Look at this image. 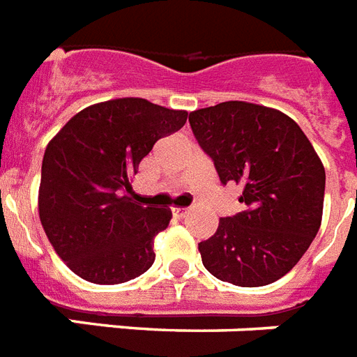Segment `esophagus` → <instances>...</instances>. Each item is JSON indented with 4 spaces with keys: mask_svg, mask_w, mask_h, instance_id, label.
Returning a JSON list of instances; mask_svg holds the SVG:
<instances>
[{
    "mask_svg": "<svg viewBox=\"0 0 357 357\" xmlns=\"http://www.w3.org/2000/svg\"><path fill=\"white\" fill-rule=\"evenodd\" d=\"M171 212H173V215H175L176 219H182V218H186L188 208H173Z\"/></svg>",
    "mask_w": 357,
    "mask_h": 357,
    "instance_id": "esophagus-1",
    "label": "esophagus"
}]
</instances>
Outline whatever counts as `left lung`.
Listing matches in <instances>:
<instances>
[{"label":"left lung","instance_id":"1","mask_svg":"<svg viewBox=\"0 0 357 357\" xmlns=\"http://www.w3.org/2000/svg\"><path fill=\"white\" fill-rule=\"evenodd\" d=\"M193 136L223 186H243L247 210L219 219L199 243L202 265L219 280L259 287L289 273L321 227L323 162L306 134L275 108L219 102L190 114Z\"/></svg>","mask_w":357,"mask_h":357}]
</instances>
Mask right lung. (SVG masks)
Here are the masks:
<instances>
[{
	"label": "right lung",
	"instance_id": "1",
	"mask_svg": "<svg viewBox=\"0 0 357 357\" xmlns=\"http://www.w3.org/2000/svg\"><path fill=\"white\" fill-rule=\"evenodd\" d=\"M188 112L125 98L84 108L45 147L38 192L45 236L75 275L112 286L144 275L169 208L139 206L127 193L142 158L184 127Z\"/></svg>",
	"mask_w": 357,
	"mask_h": 357
}]
</instances>
